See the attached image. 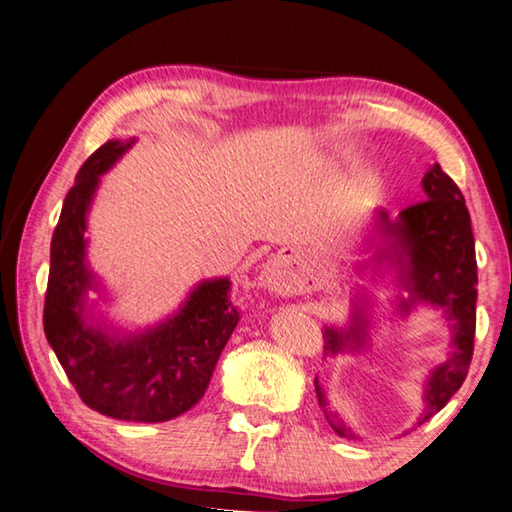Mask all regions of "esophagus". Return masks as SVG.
Wrapping results in <instances>:
<instances>
[{
	"label": "esophagus",
	"instance_id": "1",
	"mask_svg": "<svg viewBox=\"0 0 512 512\" xmlns=\"http://www.w3.org/2000/svg\"><path fill=\"white\" fill-rule=\"evenodd\" d=\"M282 271H285V257L273 259V262L266 266V280L271 285H282Z\"/></svg>",
	"mask_w": 512,
	"mask_h": 512
}]
</instances>
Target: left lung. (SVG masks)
I'll return each instance as SVG.
<instances>
[{"label":"left lung","mask_w":512,"mask_h":512,"mask_svg":"<svg viewBox=\"0 0 512 512\" xmlns=\"http://www.w3.org/2000/svg\"><path fill=\"white\" fill-rule=\"evenodd\" d=\"M424 198L405 207L399 221L389 223L387 214H380V227L392 239V253L405 275L403 285L410 289V300H401L403 312L417 300L444 310L453 328V353L440 367L433 369L426 383V408L419 424L440 412L453 394L458 392L469 371L474 353L476 332V250L469 212L460 189L440 164L428 168L424 175ZM346 332L326 328V351L335 355L344 348L364 344V321L360 314ZM316 383V380H314ZM316 399L326 412L332 431L339 437H355L335 412L326 410V396L316 383Z\"/></svg>","instance_id":"obj_1"}]
</instances>
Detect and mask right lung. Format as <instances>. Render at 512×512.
I'll return each instance as SVG.
<instances>
[{"label":"right lung","mask_w":512,"mask_h":512,"mask_svg":"<svg viewBox=\"0 0 512 512\" xmlns=\"http://www.w3.org/2000/svg\"><path fill=\"white\" fill-rule=\"evenodd\" d=\"M134 141H109L79 168L63 202L50 250L43 326L79 399L100 415L123 421L175 419L196 405L239 323L230 280L202 282L173 319L139 337L116 339L84 323L86 212L100 175Z\"/></svg>","instance_id":"add662e5"}]
</instances>
